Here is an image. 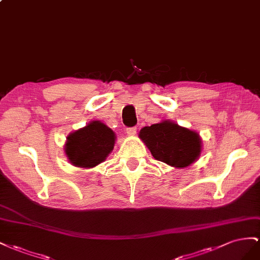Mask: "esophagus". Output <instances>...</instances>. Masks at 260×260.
Instances as JSON below:
<instances>
[{
  "label": "esophagus",
  "mask_w": 260,
  "mask_h": 260,
  "mask_svg": "<svg viewBox=\"0 0 260 260\" xmlns=\"http://www.w3.org/2000/svg\"><path fill=\"white\" fill-rule=\"evenodd\" d=\"M136 132H137V127H135V126L134 127H128L126 129V133H127L129 136H134L136 134Z\"/></svg>",
  "instance_id": "34e87169"
}]
</instances>
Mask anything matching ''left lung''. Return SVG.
I'll return each instance as SVG.
<instances>
[{
    "label": "left lung",
    "mask_w": 260,
    "mask_h": 260,
    "mask_svg": "<svg viewBox=\"0 0 260 260\" xmlns=\"http://www.w3.org/2000/svg\"><path fill=\"white\" fill-rule=\"evenodd\" d=\"M139 138L155 160L174 168L190 166L202 152V139L198 133L171 121L145 126L139 132Z\"/></svg>",
    "instance_id": "8db88e82"
}]
</instances>
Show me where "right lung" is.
Segmentation results:
<instances>
[{
  "label": "right lung",
  "instance_id": "add662e5",
  "mask_svg": "<svg viewBox=\"0 0 260 260\" xmlns=\"http://www.w3.org/2000/svg\"><path fill=\"white\" fill-rule=\"evenodd\" d=\"M115 134L100 121H92L66 138L65 153L73 166L90 169L103 162L113 150Z\"/></svg>",
  "mask_w": 260,
  "mask_h": 260
}]
</instances>
